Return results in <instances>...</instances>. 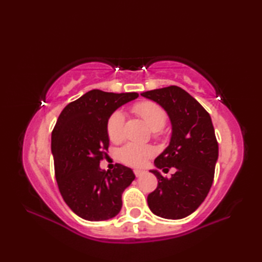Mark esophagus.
Returning a JSON list of instances; mask_svg holds the SVG:
<instances>
[{
  "label": "esophagus",
  "mask_w": 262,
  "mask_h": 262,
  "mask_svg": "<svg viewBox=\"0 0 262 262\" xmlns=\"http://www.w3.org/2000/svg\"><path fill=\"white\" fill-rule=\"evenodd\" d=\"M134 173L138 178V177H141V176H143L144 173H145V171H143V170H134Z\"/></svg>",
  "instance_id": "1"
}]
</instances>
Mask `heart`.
<instances>
[{
	"mask_svg": "<svg viewBox=\"0 0 262 262\" xmlns=\"http://www.w3.org/2000/svg\"><path fill=\"white\" fill-rule=\"evenodd\" d=\"M133 113L146 122V125L155 133V136L161 134V129L165 126L168 115L165 110L157 103L151 101H143L136 103L133 107ZM107 134L113 143H120L125 138V116L121 111H115L109 117L107 122ZM154 149L148 145L129 143L120 149L119 157L125 164L140 168L146 163V161L152 158Z\"/></svg>",
	"mask_w": 262,
	"mask_h": 262,
	"instance_id": "b5f03b06",
	"label": "heart"
}]
</instances>
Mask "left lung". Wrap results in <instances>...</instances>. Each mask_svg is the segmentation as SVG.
<instances>
[{"mask_svg": "<svg viewBox=\"0 0 262 262\" xmlns=\"http://www.w3.org/2000/svg\"><path fill=\"white\" fill-rule=\"evenodd\" d=\"M168 113L172 124L169 146L155 159L154 164L168 173L151 170L158 187L147 196L152 213L168 220H180L192 214L207 197L213 185L219 158L214 126L210 116L196 99L183 89L170 85L142 93Z\"/></svg>", "mask_w": 262, "mask_h": 262, "instance_id": "1", "label": "left lung"}]
</instances>
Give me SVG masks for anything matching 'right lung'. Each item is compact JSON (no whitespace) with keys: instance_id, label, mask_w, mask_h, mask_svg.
<instances>
[{"instance_id":"add662e5","label":"right lung","mask_w":262,"mask_h":262,"mask_svg":"<svg viewBox=\"0 0 262 262\" xmlns=\"http://www.w3.org/2000/svg\"><path fill=\"white\" fill-rule=\"evenodd\" d=\"M138 93L91 90L69 103L52 133L55 177L66 205L86 221H107L119 213L121 194L135 179L132 169L117 163L113 171L100 169L108 157L107 122L120 105Z\"/></svg>"}]
</instances>
